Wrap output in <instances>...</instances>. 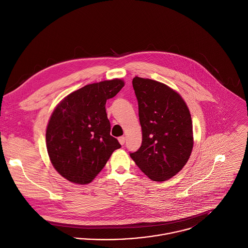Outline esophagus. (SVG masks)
<instances>
[{"mask_svg":"<svg viewBox=\"0 0 248 248\" xmlns=\"http://www.w3.org/2000/svg\"><path fill=\"white\" fill-rule=\"evenodd\" d=\"M118 141L120 142L121 145H123V144L125 143V137H123V136H122V137H119V138H118Z\"/></svg>","mask_w":248,"mask_h":248,"instance_id":"esophagus-1","label":"esophagus"}]
</instances>
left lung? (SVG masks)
<instances>
[{
    "mask_svg": "<svg viewBox=\"0 0 248 248\" xmlns=\"http://www.w3.org/2000/svg\"><path fill=\"white\" fill-rule=\"evenodd\" d=\"M133 87L142 141L130 156L150 179L167 180L181 170L191 155L190 111L180 95L161 82L136 77Z\"/></svg>",
    "mask_w": 248,
    "mask_h": 248,
    "instance_id": "1",
    "label": "left lung"
}]
</instances>
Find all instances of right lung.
Instances as JSON below:
<instances>
[{
	"instance_id": "obj_1",
	"label": "right lung",
	"mask_w": 248,
	"mask_h": 248,
	"mask_svg": "<svg viewBox=\"0 0 248 248\" xmlns=\"http://www.w3.org/2000/svg\"><path fill=\"white\" fill-rule=\"evenodd\" d=\"M124 86L121 79L88 84L68 95L54 109L46 129V147L55 170L78 184L91 182L121 147L110 136L107 100Z\"/></svg>"
}]
</instances>
